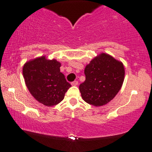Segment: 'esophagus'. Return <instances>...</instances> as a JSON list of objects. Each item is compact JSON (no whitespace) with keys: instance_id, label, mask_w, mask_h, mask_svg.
<instances>
[{"instance_id":"34e87169","label":"esophagus","mask_w":152,"mask_h":152,"mask_svg":"<svg viewBox=\"0 0 152 152\" xmlns=\"http://www.w3.org/2000/svg\"><path fill=\"white\" fill-rule=\"evenodd\" d=\"M78 84H79V83H78L77 81H73V82H71V85H72V86H77Z\"/></svg>"}]
</instances>
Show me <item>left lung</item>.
Masks as SVG:
<instances>
[{
  "mask_svg": "<svg viewBox=\"0 0 152 152\" xmlns=\"http://www.w3.org/2000/svg\"><path fill=\"white\" fill-rule=\"evenodd\" d=\"M86 80L79 85L83 99L94 106L111 101L122 86L125 76L123 63L110 55L102 53L84 69Z\"/></svg>",
  "mask_w": 152,
  "mask_h": 152,
  "instance_id": "8db88e82",
  "label": "left lung"
}]
</instances>
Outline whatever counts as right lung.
<instances>
[{
    "label": "right lung",
    "mask_w": 152,
    "mask_h": 152,
    "mask_svg": "<svg viewBox=\"0 0 152 152\" xmlns=\"http://www.w3.org/2000/svg\"><path fill=\"white\" fill-rule=\"evenodd\" d=\"M61 63L45 57L36 58L26 63L23 76L29 92L44 105H56L64 99L71 85L60 71Z\"/></svg>",
    "instance_id": "obj_1"
}]
</instances>
